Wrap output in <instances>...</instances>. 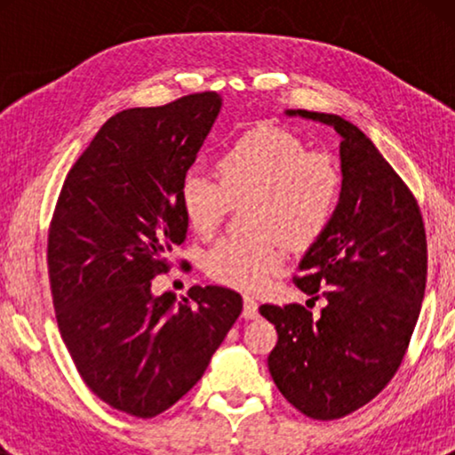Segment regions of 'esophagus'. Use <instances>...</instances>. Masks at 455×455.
<instances>
[{
    "label": "esophagus",
    "mask_w": 455,
    "mask_h": 455,
    "mask_svg": "<svg viewBox=\"0 0 455 455\" xmlns=\"http://www.w3.org/2000/svg\"><path fill=\"white\" fill-rule=\"evenodd\" d=\"M244 319H257L259 316V302L251 296H244V308H242Z\"/></svg>",
    "instance_id": "esophagus-1"
}]
</instances>
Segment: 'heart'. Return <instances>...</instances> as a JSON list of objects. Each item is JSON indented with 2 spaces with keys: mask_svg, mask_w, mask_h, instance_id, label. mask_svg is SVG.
<instances>
[{
  "mask_svg": "<svg viewBox=\"0 0 455 455\" xmlns=\"http://www.w3.org/2000/svg\"><path fill=\"white\" fill-rule=\"evenodd\" d=\"M220 180L188 172L180 203L190 228L211 235L232 203L252 198L254 235H229L207 254L217 282L260 290L285 263V242L315 244L331 226L341 201V173L327 153L307 151L302 140L279 128H257L240 136L217 161Z\"/></svg>",
  "mask_w": 455,
  "mask_h": 455,
  "instance_id": "1",
  "label": "heart"
}]
</instances>
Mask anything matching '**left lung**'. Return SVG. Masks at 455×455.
Here are the masks:
<instances>
[{"label": "left lung", "mask_w": 455, "mask_h": 455, "mask_svg": "<svg viewBox=\"0 0 455 455\" xmlns=\"http://www.w3.org/2000/svg\"><path fill=\"white\" fill-rule=\"evenodd\" d=\"M285 116L339 134L341 201L298 265V288L325 298L321 315L300 304L259 308L277 329L267 364L291 406L335 420L369 403L400 369L425 298V223L412 192L358 126L319 111Z\"/></svg>", "instance_id": "1"}]
</instances>
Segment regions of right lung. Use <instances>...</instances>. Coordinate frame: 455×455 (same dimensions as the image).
I'll use <instances>...</instances> for the list:
<instances>
[{"label": "right lung", "instance_id": "obj_1", "mask_svg": "<svg viewBox=\"0 0 455 455\" xmlns=\"http://www.w3.org/2000/svg\"><path fill=\"white\" fill-rule=\"evenodd\" d=\"M217 92L124 109L103 124L60 192L47 242L61 339L111 408L153 419L195 387L242 313V296L195 285L155 296L188 232L180 186L220 116Z\"/></svg>", "mask_w": 455, "mask_h": 455}]
</instances>
